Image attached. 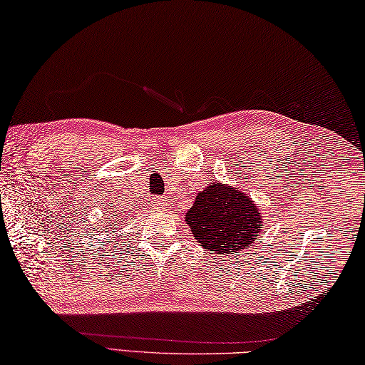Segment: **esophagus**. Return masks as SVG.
<instances>
[{"label": "esophagus", "mask_w": 365, "mask_h": 365, "mask_svg": "<svg viewBox=\"0 0 365 365\" xmlns=\"http://www.w3.org/2000/svg\"><path fill=\"white\" fill-rule=\"evenodd\" d=\"M158 205H163L164 204V200H161V197H158V200H155Z\"/></svg>", "instance_id": "obj_1"}]
</instances>
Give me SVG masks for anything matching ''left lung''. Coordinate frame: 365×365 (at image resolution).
Listing matches in <instances>:
<instances>
[{
  "instance_id": "left-lung-1",
  "label": "left lung",
  "mask_w": 365,
  "mask_h": 365,
  "mask_svg": "<svg viewBox=\"0 0 365 365\" xmlns=\"http://www.w3.org/2000/svg\"><path fill=\"white\" fill-rule=\"evenodd\" d=\"M185 220L204 249L218 254H240L263 228L257 204L244 191L214 183L196 196Z\"/></svg>"
}]
</instances>
